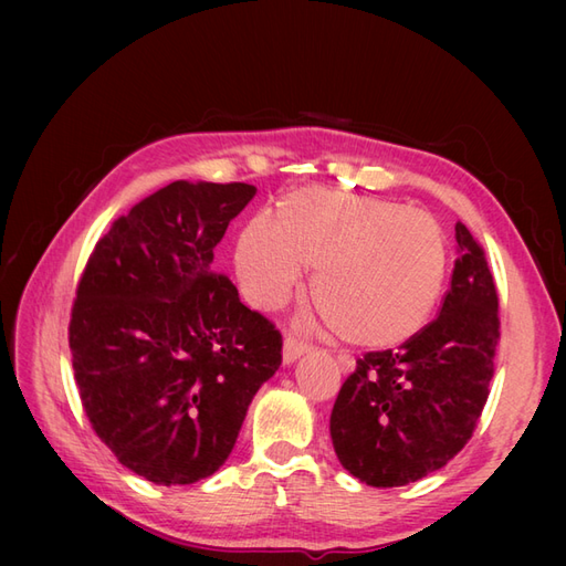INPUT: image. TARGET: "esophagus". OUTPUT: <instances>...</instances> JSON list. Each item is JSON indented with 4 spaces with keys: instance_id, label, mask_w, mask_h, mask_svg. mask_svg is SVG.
I'll return each mask as SVG.
<instances>
[{
    "instance_id": "obj_1",
    "label": "esophagus",
    "mask_w": 566,
    "mask_h": 566,
    "mask_svg": "<svg viewBox=\"0 0 566 566\" xmlns=\"http://www.w3.org/2000/svg\"><path fill=\"white\" fill-rule=\"evenodd\" d=\"M310 349V345H306L304 339H300L297 335H285V339H283V361L285 364H293V361H297V358Z\"/></svg>"
}]
</instances>
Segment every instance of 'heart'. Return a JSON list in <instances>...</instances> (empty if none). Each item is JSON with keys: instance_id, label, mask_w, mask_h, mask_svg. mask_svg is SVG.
Returning <instances> with one entry per match:
<instances>
[{"instance_id": "b5f03b06", "label": "heart", "mask_w": 566, "mask_h": 566, "mask_svg": "<svg viewBox=\"0 0 566 566\" xmlns=\"http://www.w3.org/2000/svg\"><path fill=\"white\" fill-rule=\"evenodd\" d=\"M235 273L250 304L279 310L316 269L312 295L342 339L394 347L430 318L447 279L449 245L437 221L397 202L302 188L235 238Z\"/></svg>"}]
</instances>
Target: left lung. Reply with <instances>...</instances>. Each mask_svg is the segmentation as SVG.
Returning <instances> with one entry per match:
<instances>
[{"label": "left lung", "mask_w": 566, "mask_h": 566, "mask_svg": "<svg viewBox=\"0 0 566 566\" xmlns=\"http://www.w3.org/2000/svg\"><path fill=\"white\" fill-rule=\"evenodd\" d=\"M455 241L439 316L397 349L364 354L335 399V453L368 486H403L443 468L482 418L501 339L499 293L484 248L460 221Z\"/></svg>", "instance_id": "1"}]
</instances>
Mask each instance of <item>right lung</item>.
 I'll return each mask as SVG.
<instances>
[{
    "mask_svg": "<svg viewBox=\"0 0 566 566\" xmlns=\"http://www.w3.org/2000/svg\"><path fill=\"white\" fill-rule=\"evenodd\" d=\"M250 184L175 181L136 202L84 266L67 342L96 437L153 484L214 474L283 356L266 316L212 271Z\"/></svg>",
    "mask_w": 566,
    "mask_h": 566,
    "instance_id": "right-lung-1",
    "label": "right lung"
}]
</instances>
